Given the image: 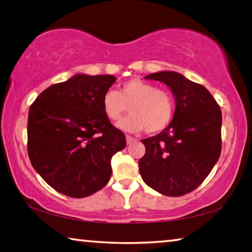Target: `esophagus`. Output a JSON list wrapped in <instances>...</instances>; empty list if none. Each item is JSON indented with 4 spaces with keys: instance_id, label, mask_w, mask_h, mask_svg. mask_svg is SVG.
I'll return each instance as SVG.
<instances>
[{
    "instance_id": "34e87169",
    "label": "esophagus",
    "mask_w": 252,
    "mask_h": 252,
    "mask_svg": "<svg viewBox=\"0 0 252 252\" xmlns=\"http://www.w3.org/2000/svg\"><path fill=\"white\" fill-rule=\"evenodd\" d=\"M126 143L127 144H131V143H133V142L136 141V139H134L133 136H131V135H126Z\"/></svg>"
}]
</instances>
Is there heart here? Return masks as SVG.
Instances as JSON below:
<instances>
[{
  "label": "heart",
  "instance_id": "1",
  "mask_svg": "<svg viewBox=\"0 0 252 252\" xmlns=\"http://www.w3.org/2000/svg\"><path fill=\"white\" fill-rule=\"evenodd\" d=\"M102 106L110 120H119L130 106L131 116L118 122L123 131L158 133L167 127L174 114V101L168 91L140 79L122 84L120 92L108 90L102 97Z\"/></svg>",
  "mask_w": 252,
  "mask_h": 252
}]
</instances>
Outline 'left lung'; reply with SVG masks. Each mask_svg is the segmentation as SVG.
<instances>
[{
    "label": "left lung",
    "instance_id": "obj_1",
    "mask_svg": "<svg viewBox=\"0 0 252 252\" xmlns=\"http://www.w3.org/2000/svg\"><path fill=\"white\" fill-rule=\"evenodd\" d=\"M168 85L176 100L170 125L159 134L141 140L146 155L139 161L143 181L169 197H180L198 188L221 152L220 106L201 84L174 71L144 76Z\"/></svg>",
    "mask_w": 252,
    "mask_h": 252
}]
</instances>
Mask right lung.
<instances>
[{
    "instance_id": "obj_1",
    "label": "right lung",
    "mask_w": 252,
    "mask_h": 252,
    "mask_svg": "<svg viewBox=\"0 0 252 252\" xmlns=\"http://www.w3.org/2000/svg\"><path fill=\"white\" fill-rule=\"evenodd\" d=\"M116 80L110 74H75L45 89L30 108V161L58 192L84 198L109 182L111 159L126 146L102 106Z\"/></svg>"
}]
</instances>
